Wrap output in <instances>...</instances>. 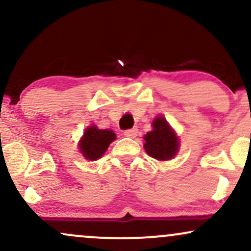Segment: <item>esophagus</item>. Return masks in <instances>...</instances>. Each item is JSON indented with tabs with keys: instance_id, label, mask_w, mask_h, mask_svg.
<instances>
[{
	"instance_id": "obj_1",
	"label": "esophagus",
	"mask_w": 251,
	"mask_h": 251,
	"mask_svg": "<svg viewBox=\"0 0 251 251\" xmlns=\"http://www.w3.org/2000/svg\"><path fill=\"white\" fill-rule=\"evenodd\" d=\"M138 133V129L137 128H129V129H126V131H124V135L127 138H134L135 135Z\"/></svg>"
}]
</instances>
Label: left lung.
<instances>
[{
    "instance_id": "1",
    "label": "left lung",
    "mask_w": 251,
    "mask_h": 251,
    "mask_svg": "<svg viewBox=\"0 0 251 251\" xmlns=\"http://www.w3.org/2000/svg\"><path fill=\"white\" fill-rule=\"evenodd\" d=\"M153 129L144 135L146 153L158 160H170L177 154L179 140L165 118L157 117L152 122Z\"/></svg>"
}]
</instances>
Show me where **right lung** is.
Listing matches in <instances>:
<instances>
[{"label": "right lung", "mask_w": 251, "mask_h": 251, "mask_svg": "<svg viewBox=\"0 0 251 251\" xmlns=\"http://www.w3.org/2000/svg\"><path fill=\"white\" fill-rule=\"evenodd\" d=\"M113 140H116V133L112 129H99L97 126H89L80 139L79 149L86 159L97 160L102 157Z\"/></svg>", "instance_id": "1"}]
</instances>
